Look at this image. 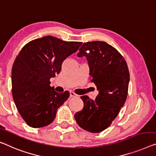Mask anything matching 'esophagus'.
Here are the masks:
<instances>
[{"instance_id":"1","label":"esophagus","mask_w":156,"mask_h":156,"mask_svg":"<svg viewBox=\"0 0 156 156\" xmlns=\"http://www.w3.org/2000/svg\"><path fill=\"white\" fill-rule=\"evenodd\" d=\"M70 96L71 98L76 97V96H77V95L75 94V93H74V92H73V91H70Z\"/></svg>"}]
</instances>
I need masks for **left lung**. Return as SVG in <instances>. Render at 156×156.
<instances>
[{
	"mask_svg": "<svg viewBox=\"0 0 156 156\" xmlns=\"http://www.w3.org/2000/svg\"><path fill=\"white\" fill-rule=\"evenodd\" d=\"M77 56L87 58L91 82L99 93L95 100L81 96L83 107L75 118L83 130L100 133L111 125L126 102L130 81L128 65L114 47L101 41L83 43Z\"/></svg>",
	"mask_w": 156,
	"mask_h": 156,
	"instance_id": "left-lung-1",
	"label": "left lung"
}]
</instances>
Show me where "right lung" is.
Listing matches in <instances>:
<instances>
[{
	"label": "right lung",
	"mask_w": 156,
	"mask_h": 156,
	"mask_svg": "<svg viewBox=\"0 0 156 156\" xmlns=\"http://www.w3.org/2000/svg\"><path fill=\"white\" fill-rule=\"evenodd\" d=\"M82 42H66L44 36L27 43L12 69V93L20 115L28 126L37 128L52 123L70 93H57L50 79L59 74L65 59L76 52Z\"/></svg>",
	"instance_id": "obj_1"
}]
</instances>
